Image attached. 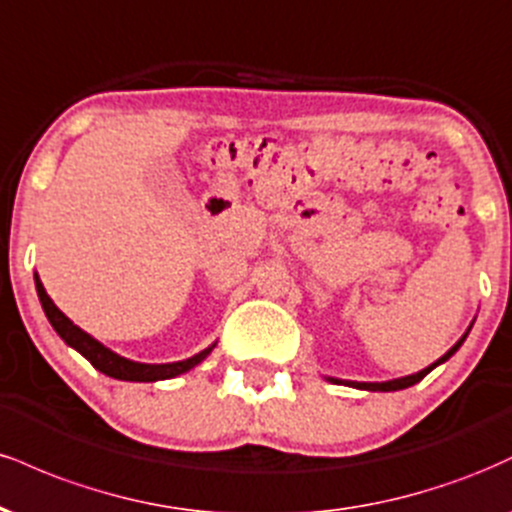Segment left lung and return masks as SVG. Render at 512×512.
<instances>
[{"mask_svg": "<svg viewBox=\"0 0 512 512\" xmlns=\"http://www.w3.org/2000/svg\"><path fill=\"white\" fill-rule=\"evenodd\" d=\"M464 339H467V334H464V337L460 339V342H457L455 346H452V349L448 351V354L445 356H440L436 363H433V366H428V368H424V370H419V373H414V375H407V378H399V380H387V383H346V385H354V387H361V390H373V392H378V390H383V392H392V390H404V387H411V385H416L419 383V380H424L428 373H431L433 368L436 366H440V363L443 361H448V358L455 354L457 349H460L462 346V342ZM334 383H344V380H334Z\"/></svg>", "mask_w": 512, "mask_h": 512, "instance_id": "8db88e82", "label": "left lung"}]
</instances>
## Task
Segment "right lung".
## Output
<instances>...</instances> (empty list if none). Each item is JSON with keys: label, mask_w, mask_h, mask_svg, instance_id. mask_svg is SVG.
<instances>
[{"label": "right lung", "mask_w": 512, "mask_h": 512, "mask_svg": "<svg viewBox=\"0 0 512 512\" xmlns=\"http://www.w3.org/2000/svg\"><path fill=\"white\" fill-rule=\"evenodd\" d=\"M35 289H38V298H40V303H43L45 315H48L50 325L55 327V332L60 334V337L69 346H74V349L79 351L86 361H91L93 368L101 370V373H105V375H110V378L132 380V383H156V380H168V378H175V375H180V373H187L190 368H195L197 363H202L204 358L211 354V349H214V346H211V349H204L202 354L187 358V361L158 363V366L156 363L151 366V363L129 361V358H122V356H117L115 351L105 349V346L101 342H96L91 334L79 330V327H76L74 322L69 320V317L64 315L55 303H52V298L45 293L38 276H35Z\"/></svg>", "instance_id": "right-lung-1"}]
</instances>
